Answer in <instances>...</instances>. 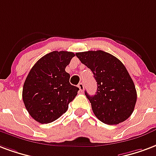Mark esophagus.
<instances>
[{
	"mask_svg": "<svg viewBox=\"0 0 156 156\" xmlns=\"http://www.w3.org/2000/svg\"><path fill=\"white\" fill-rule=\"evenodd\" d=\"M78 88H79V90L81 91V92H83V91L84 86H83V83H78Z\"/></svg>",
	"mask_w": 156,
	"mask_h": 156,
	"instance_id": "obj_1",
	"label": "esophagus"
}]
</instances>
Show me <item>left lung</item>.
<instances>
[{"label": "left lung", "mask_w": 156, "mask_h": 156, "mask_svg": "<svg viewBox=\"0 0 156 156\" xmlns=\"http://www.w3.org/2000/svg\"><path fill=\"white\" fill-rule=\"evenodd\" d=\"M82 63L91 69L98 84L95 95H85L94 115L101 122L116 125L133 112L136 90L124 64L113 55L102 50L77 53Z\"/></svg>", "instance_id": "1"}]
</instances>
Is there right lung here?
I'll return each instance as SVG.
<instances>
[{
    "label": "right lung",
    "mask_w": 156,
    "mask_h": 156,
    "mask_svg": "<svg viewBox=\"0 0 156 156\" xmlns=\"http://www.w3.org/2000/svg\"><path fill=\"white\" fill-rule=\"evenodd\" d=\"M75 55L53 51L43 56L32 67L23 86L22 98L29 114L36 122L50 123L69 108L79 90L69 83L65 71Z\"/></svg>",
    "instance_id": "add662e5"
}]
</instances>
